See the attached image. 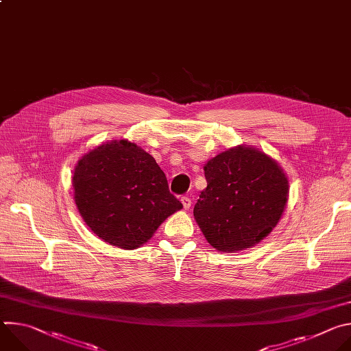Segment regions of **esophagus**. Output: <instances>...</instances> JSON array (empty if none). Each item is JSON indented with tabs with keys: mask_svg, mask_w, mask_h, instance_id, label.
<instances>
[{
	"mask_svg": "<svg viewBox=\"0 0 351 351\" xmlns=\"http://www.w3.org/2000/svg\"><path fill=\"white\" fill-rule=\"evenodd\" d=\"M180 202H182V206L184 210H189L191 207V199L189 197H182Z\"/></svg>",
	"mask_w": 351,
	"mask_h": 351,
	"instance_id": "1",
	"label": "esophagus"
}]
</instances>
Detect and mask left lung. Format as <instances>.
Listing matches in <instances>:
<instances>
[{"instance_id": "obj_1", "label": "left lung", "mask_w": 351, "mask_h": 351, "mask_svg": "<svg viewBox=\"0 0 351 351\" xmlns=\"http://www.w3.org/2000/svg\"><path fill=\"white\" fill-rule=\"evenodd\" d=\"M207 187L194 206V219L207 241L222 253L260 243L278 225L289 180L276 161L258 148L237 145L211 158Z\"/></svg>"}]
</instances>
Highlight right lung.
Instances as JSON below:
<instances>
[{
    "label": "right lung",
    "mask_w": 351,
    "mask_h": 351,
    "mask_svg": "<svg viewBox=\"0 0 351 351\" xmlns=\"http://www.w3.org/2000/svg\"><path fill=\"white\" fill-rule=\"evenodd\" d=\"M75 203L86 225L111 245L133 250L183 206L156 160L137 144L114 140L75 167Z\"/></svg>",
    "instance_id": "1"
}]
</instances>
